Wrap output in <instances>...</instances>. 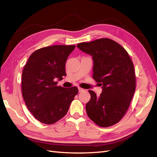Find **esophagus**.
I'll return each mask as SVG.
<instances>
[{
  "mask_svg": "<svg viewBox=\"0 0 157 157\" xmlns=\"http://www.w3.org/2000/svg\"><path fill=\"white\" fill-rule=\"evenodd\" d=\"M82 91H84V89L82 88H80V87H78V92H81Z\"/></svg>",
  "mask_w": 157,
  "mask_h": 157,
  "instance_id": "esophagus-1",
  "label": "esophagus"
}]
</instances>
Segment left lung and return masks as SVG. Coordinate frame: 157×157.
Segmentation results:
<instances>
[{
  "label": "left lung",
  "instance_id": "left-lung-1",
  "mask_svg": "<svg viewBox=\"0 0 157 157\" xmlns=\"http://www.w3.org/2000/svg\"><path fill=\"white\" fill-rule=\"evenodd\" d=\"M77 47L92 56V78L103 88L99 97L92 90L88 91L91 98L86 105L87 115L99 126L115 124L124 116L136 90L130 57L121 45L107 38L82 42Z\"/></svg>",
  "mask_w": 157,
  "mask_h": 157
}]
</instances>
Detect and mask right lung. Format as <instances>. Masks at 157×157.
<instances>
[{
  "label": "right lung",
  "mask_w": 157,
  "mask_h": 157,
  "mask_svg": "<svg viewBox=\"0 0 157 157\" xmlns=\"http://www.w3.org/2000/svg\"><path fill=\"white\" fill-rule=\"evenodd\" d=\"M75 45L48 46L30 56L22 71L21 91L27 109L42 123L52 124L67 114L77 87L57 86L66 76L65 63Z\"/></svg>",
  "instance_id": "obj_1"
}]
</instances>
